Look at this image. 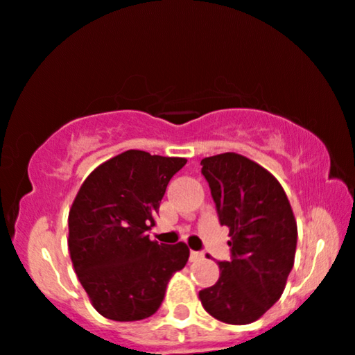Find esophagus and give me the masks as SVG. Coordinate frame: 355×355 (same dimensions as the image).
I'll use <instances>...</instances> for the list:
<instances>
[{
	"label": "esophagus",
	"mask_w": 355,
	"mask_h": 355,
	"mask_svg": "<svg viewBox=\"0 0 355 355\" xmlns=\"http://www.w3.org/2000/svg\"><path fill=\"white\" fill-rule=\"evenodd\" d=\"M203 257H205V254L200 252V250H191L190 252V262H196V260H200Z\"/></svg>",
	"instance_id": "obj_1"
}]
</instances>
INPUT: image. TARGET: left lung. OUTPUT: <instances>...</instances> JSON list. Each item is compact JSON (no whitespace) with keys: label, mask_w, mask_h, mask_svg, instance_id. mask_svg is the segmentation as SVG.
<instances>
[{"label":"left lung","mask_w":355,"mask_h":355,"mask_svg":"<svg viewBox=\"0 0 355 355\" xmlns=\"http://www.w3.org/2000/svg\"><path fill=\"white\" fill-rule=\"evenodd\" d=\"M221 226L230 227L231 260L200 291L211 316L227 324L257 321L284 293L297 250V221L284 188L248 157L226 152L201 160Z\"/></svg>","instance_id":"left-lung-1"}]
</instances>
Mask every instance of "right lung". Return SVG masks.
I'll use <instances>...</instances> for the list:
<instances>
[{
  "label": "right lung",
  "mask_w": 355,
  "mask_h": 355,
  "mask_svg": "<svg viewBox=\"0 0 355 355\" xmlns=\"http://www.w3.org/2000/svg\"><path fill=\"white\" fill-rule=\"evenodd\" d=\"M182 157L125 150L88 175L69 213V250L80 284L101 316L139 321L164 302L168 280L190 257L185 242L159 244L155 226Z\"/></svg>",
  "instance_id": "right-lung-1"
}]
</instances>
